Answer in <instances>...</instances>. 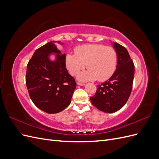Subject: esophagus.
<instances>
[{
    "instance_id": "1",
    "label": "esophagus",
    "mask_w": 159,
    "mask_h": 159,
    "mask_svg": "<svg viewBox=\"0 0 159 159\" xmlns=\"http://www.w3.org/2000/svg\"><path fill=\"white\" fill-rule=\"evenodd\" d=\"M77 84L78 85H81V86H84L85 85V84H82V83H80V82H77Z\"/></svg>"
}]
</instances>
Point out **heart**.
Here are the masks:
<instances>
[{
  "label": "heart",
  "mask_w": 159,
  "mask_h": 159,
  "mask_svg": "<svg viewBox=\"0 0 159 159\" xmlns=\"http://www.w3.org/2000/svg\"><path fill=\"white\" fill-rule=\"evenodd\" d=\"M75 55L68 54L65 57L67 70L71 75H78L87 64L88 70L78 76L82 81H103L113 75L117 66V53L113 48L100 44H90L75 48Z\"/></svg>",
  "instance_id": "b5f03b06"
}]
</instances>
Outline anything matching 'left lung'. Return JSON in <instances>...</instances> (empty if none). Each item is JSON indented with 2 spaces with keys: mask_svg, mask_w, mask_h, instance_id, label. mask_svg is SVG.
<instances>
[{
  "mask_svg": "<svg viewBox=\"0 0 159 159\" xmlns=\"http://www.w3.org/2000/svg\"><path fill=\"white\" fill-rule=\"evenodd\" d=\"M117 53L116 70L104 83L98 85V89L91 102L99 110L112 113L121 109L131 93L134 74V66L125 48L113 42Z\"/></svg>",
  "mask_w": 159,
  "mask_h": 159,
  "instance_id": "1",
  "label": "left lung"
}]
</instances>
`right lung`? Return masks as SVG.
Returning a JSON list of instances; mask_svg holds the SVG:
<instances>
[{
	"mask_svg": "<svg viewBox=\"0 0 159 159\" xmlns=\"http://www.w3.org/2000/svg\"><path fill=\"white\" fill-rule=\"evenodd\" d=\"M51 41L37 49L28 61L26 84L30 99L43 111L54 114L61 112L71 103L76 88L74 78L66 68V54H62ZM55 56L52 60L50 57Z\"/></svg>",
	"mask_w": 159,
	"mask_h": 159,
	"instance_id": "right-lung-1",
	"label": "right lung"
}]
</instances>
